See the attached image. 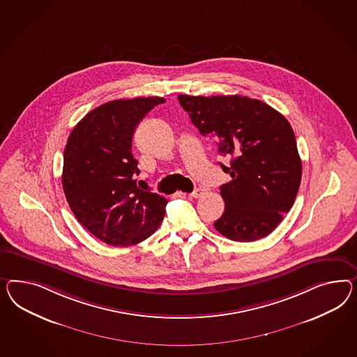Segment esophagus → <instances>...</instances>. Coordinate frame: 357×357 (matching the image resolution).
Wrapping results in <instances>:
<instances>
[{"instance_id":"34e87169","label":"esophagus","mask_w":357,"mask_h":357,"mask_svg":"<svg viewBox=\"0 0 357 357\" xmlns=\"http://www.w3.org/2000/svg\"><path fill=\"white\" fill-rule=\"evenodd\" d=\"M204 193H205V190L202 188V187H197V188H195V190H193V192L191 193L190 196L193 197V199H197V197H202Z\"/></svg>"}]
</instances>
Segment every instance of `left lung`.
I'll return each instance as SVG.
<instances>
[{"label":"left lung","mask_w":357,"mask_h":357,"mask_svg":"<svg viewBox=\"0 0 357 357\" xmlns=\"http://www.w3.org/2000/svg\"><path fill=\"white\" fill-rule=\"evenodd\" d=\"M202 135L214 137L231 182L220 187L225 212L215 230L235 241H255L273 231L289 213L301 182L294 130L284 116L256 98L179 95Z\"/></svg>","instance_id":"obj_1"}]
</instances>
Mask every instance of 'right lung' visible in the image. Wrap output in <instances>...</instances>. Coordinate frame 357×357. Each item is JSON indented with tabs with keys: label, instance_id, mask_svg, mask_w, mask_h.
Masks as SVG:
<instances>
[{
	"label": "right lung",
	"instance_id": "right-lung-1",
	"mask_svg": "<svg viewBox=\"0 0 357 357\" xmlns=\"http://www.w3.org/2000/svg\"><path fill=\"white\" fill-rule=\"evenodd\" d=\"M162 97L114 100L89 112L68 136L62 187L77 221L109 245L128 247L161 225L167 200L143 191L131 146L140 121Z\"/></svg>",
	"mask_w": 357,
	"mask_h": 357
}]
</instances>
